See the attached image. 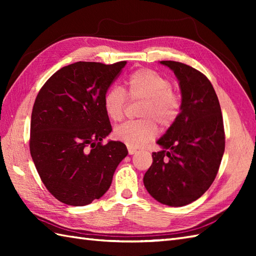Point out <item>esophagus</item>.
<instances>
[{
	"label": "esophagus",
	"mask_w": 256,
	"mask_h": 256,
	"mask_svg": "<svg viewBox=\"0 0 256 256\" xmlns=\"http://www.w3.org/2000/svg\"><path fill=\"white\" fill-rule=\"evenodd\" d=\"M128 154L130 155H133V154H135V153H136V150H135V148H128Z\"/></svg>",
	"instance_id": "esophagus-1"
}]
</instances>
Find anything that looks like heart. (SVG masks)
I'll use <instances>...</instances> for the list:
<instances>
[{
  "mask_svg": "<svg viewBox=\"0 0 256 256\" xmlns=\"http://www.w3.org/2000/svg\"><path fill=\"white\" fill-rule=\"evenodd\" d=\"M126 94L131 100H143L138 121L125 122L114 130V136L130 148H140L153 140L158 133V123L168 128L176 121L180 111V100L172 91L170 80L150 69H138L128 76ZM124 90L111 86L103 96V108L106 116L113 121L124 116L128 98Z\"/></svg>",
  "mask_w": 256,
  "mask_h": 256,
  "instance_id": "heart-1",
  "label": "heart"
}]
</instances>
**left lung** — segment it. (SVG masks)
<instances>
[{
	"label": "left lung",
	"instance_id": "1",
	"mask_svg": "<svg viewBox=\"0 0 256 256\" xmlns=\"http://www.w3.org/2000/svg\"><path fill=\"white\" fill-rule=\"evenodd\" d=\"M179 81L182 106L176 121L157 140L162 150L152 154L153 164L143 182L158 202L182 206L200 198L218 174L226 136L221 108L209 79L197 69L164 60Z\"/></svg>",
	"mask_w": 256,
	"mask_h": 256
}]
</instances>
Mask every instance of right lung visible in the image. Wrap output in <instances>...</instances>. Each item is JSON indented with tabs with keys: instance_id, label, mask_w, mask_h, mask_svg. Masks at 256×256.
Returning a JSON list of instances; mask_svg holds the SVG:
<instances>
[{
	"instance_id": "obj_1",
	"label": "right lung",
	"mask_w": 256,
	"mask_h": 256,
	"mask_svg": "<svg viewBox=\"0 0 256 256\" xmlns=\"http://www.w3.org/2000/svg\"><path fill=\"white\" fill-rule=\"evenodd\" d=\"M125 64H68L38 92L32 111L30 150L42 182L62 204L79 206L101 198L128 155L122 142L102 143L112 131L103 96Z\"/></svg>"
}]
</instances>
